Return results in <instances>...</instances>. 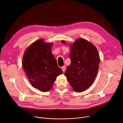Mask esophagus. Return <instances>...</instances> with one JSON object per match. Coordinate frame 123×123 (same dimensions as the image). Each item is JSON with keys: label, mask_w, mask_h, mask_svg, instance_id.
Wrapping results in <instances>:
<instances>
[{"label": "esophagus", "mask_w": 123, "mask_h": 123, "mask_svg": "<svg viewBox=\"0 0 123 123\" xmlns=\"http://www.w3.org/2000/svg\"><path fill=\"white\" fill-rule=\"evenodd\" d=\"M66 66H63V67H62V70L63 71V72H65V70H66Z\"/></svg>", "instance_id": "obj_1"}]
</instances>
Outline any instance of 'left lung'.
<instances>
[{
  "mask_svg": "<svg viewBox=\"0 0 123 123\" xmlns=\"http://www.w3.org/2000/svg\"><path fill=\"white\" fill-rule=\"evenodd\" d=\"M71 47V63L65 75L74 90L81 92L90 87L95 79L99 68V55L93 44L82 38L77 39Z\"/></svg>",
  "mask_w": 123,
  "mask_h": 123,
  "instance_id": "1",
  "label": "left lung"
}]
</instances>
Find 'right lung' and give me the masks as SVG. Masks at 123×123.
Segmentation results:
<instances>
[{"label": "right lung", "mask_w": 123, "mask_h": 123, "mask_svg": "<svg viewBox=\"0 0 123 123\" xmlns=\"http://www.w3.org/2000/svg\"><path fill=\"white\" fill-rule=\"evenodd\" d=\"M51 46L39 40L25 50L23 57V67L30 83L42 92L49 90L63 73L51 53Z\"/></svg>", "instance_id": "right-lung-1"}]
</instances>
